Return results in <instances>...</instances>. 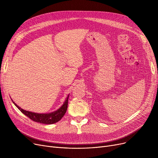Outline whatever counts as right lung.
Returning <instances> with one entry per match:
<instances>
[{
  "label": "right lung",
  "instance_id": "right-lung-1",
  "mask_svg": "<svg viewBox=\"0 0 158 158\" xmlns=\"http://www.w3.org/2000/svg\"><path fill=\"white\" fill-rule=\"evenodd\" d=\"M69 97V95H68L67 97H66L63 104L60 107L59 109L55 111L48 113H36L32 111L24 110L22 109L21 107H19L17 104H15L12 99L11 100L13 104L16 106V107H17V108L22 113H23L25 115H26L28 118H29L32 120L38 123H45V124H52L57 122L58 121H60L64 115L66 110H67Z\"/></svg>",
  "mask_w": 158,
  "mask_h": 158
}]
</instances>
